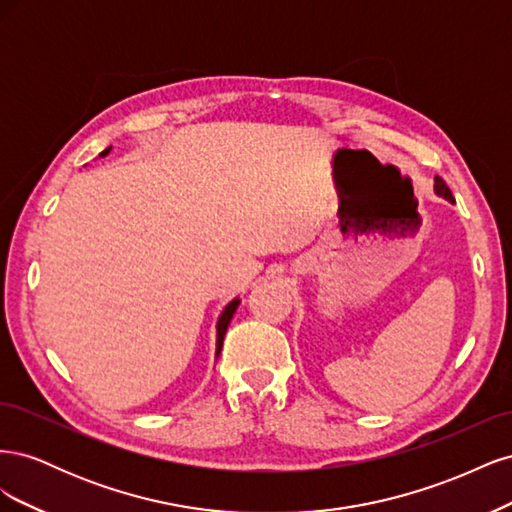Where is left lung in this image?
<instances>
[{"mask_svg":"<svg viewBox=\"0 0 512 512\" xmlns=\"http://www.w3.org/2000/svg\"><path fill=\"white\" fill-rule=\"evenodd\" d=\"M436 192H438L440 196L448 198V200H453V203H455V198H453L451 190H448V185L444 183V179H442V177H436Z\"/></svg>","mask_w":512,"mask_h":512,"instance_id":"obj_1","label":"left lung"}]
</instances>
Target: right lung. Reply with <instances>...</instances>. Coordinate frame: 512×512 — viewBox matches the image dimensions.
I'll use <instances>...</instances> for the list:
<instances>
[{"mask_svg": "<svg viewBox=\"0 0 512 512\" xmlns=\"http://www.w3.org/2000/svg\"><path fill=\"white\" fill-rule=\"evenodd\" d=\"M106 153H108V149H106V151H102L100 156H106ZM237 307H239V299H235L232 303H228V307L224 309V314L220 316V322H218V354H220V350H222L226 329H228V324H230V320H232V314L237 312Z\"/></svg>", "mask_w": 512, "mask_h": 512, "instance_id": "add662e5", "label": "right lung"}]
</instances>
